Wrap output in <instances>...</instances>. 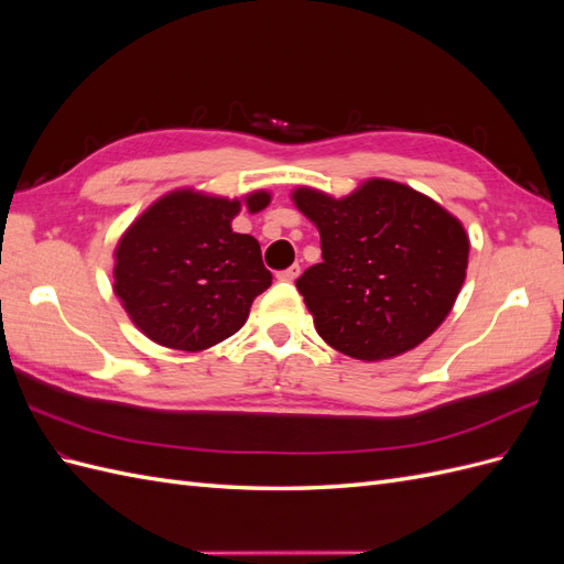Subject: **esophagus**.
<instances>
[{
  "instance_id": "34e87169",
  "label": "esophagus",
  "mask_w": 564,
  "mask_h": 564,
  "mask_svg": "<svg viewBox=\"0 0 564 564\" xmlns=\"http://www.w3.org/2000/svg\"><path fill=\"white\" fill-rule=\"evenodd\" d=\"M299 275H301V265L294 263V265H289L286 270L278 272V280H282V282H294V280H299Z\"/></svg>"
}]
</instances>
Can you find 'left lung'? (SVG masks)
<instances>
[{"instance_id":"1","label":"left lung","mask_w":564,"mask_h":564,"mask_svg":"<svg viewBox=\"0 0 564 564\" xmlns=\"http://www.w3.org/2000/svg\"><path fill=\"white\" fill-rule=\"evenodd\" d=\"M319 230L322 263L296 280L317 334L355 360H392L423 344L466 282L470 240L460 220L414 187L367 178L346 197L292 191Z\"/></svg>"}]
</instances>
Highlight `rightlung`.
<instances>
[{"label":"right lung","mask_w":564,"mask_h":564,"mask_svg":"<svg viewBox=\"0 0 564 564\" xmlns=\"http://www.w3.org/2000/svg\"><path fill=\"white\" fill-rule=\"evenodd\" d=\"M268 191L220 197L176 187L133 220L115 247L112 292L133 327L158 346L202 352L242 329L253 299L272 284L261 245L232 230Z\"/></svg>","instance_id":"add662e5"}]
</instances>
